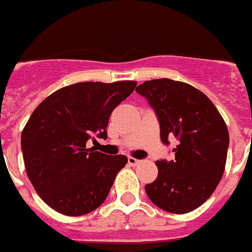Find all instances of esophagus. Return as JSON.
Here are the masks:
<instances>
[{
	"label": "esophagus",
	"mask_w": 252,
	"mask_h": 252,
	"mask_svg": "<svg viewBox=\"0 0 252 252\" xmlns=\"http://www.w3.org/2000/svg\"><path fill=\"white\" fill-rule=\"evenodd\" d=\"M128 163H129L130 166H137L141 163V161H140V159H136V158L133 157H129L128 158Z\"/></svg>",
	"instance_id": "1"
}]
</instances>
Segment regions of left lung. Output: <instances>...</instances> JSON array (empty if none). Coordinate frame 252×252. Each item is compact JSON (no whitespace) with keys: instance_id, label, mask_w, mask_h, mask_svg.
I'll list each match as a JSON object with an SVG mask.
<instances>
[{"instance_id":"left-lung-1","label":"left lung","mask_w":252,"mask_h":252,"mask_svg":"<svg viewBox=\"0 0 252 252\" xmlns=\"http://www.w3.org/2000/svg\"><path fill=\"white\" fill-rule=\"evenodd\" d=\"M136 91L148 99L159 120L161 140L175 137L172 161H157L158 176L146 184V195L163 211L183 215L207 201L226 165L229 132L207 95L168 78L145 81Z\"/></svg>"}]
</instances>
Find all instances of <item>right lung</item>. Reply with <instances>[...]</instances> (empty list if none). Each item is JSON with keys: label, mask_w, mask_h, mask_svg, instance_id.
<instances>
[{"label": "right lung", "mask_w": 252, "mask_h": 252, "mask_svg": "<svg viewBox=\"0 0 252 252\" xmlns=\"http://www.w3.org/2000/svg\"><path fill=\"white\" fill-rule=\"evenodd\" d=\"M136 85L78 82L56 90L33 110L22 130L23 161L35 191L52 209L84 216L106 200L128 158L86 149V142L107 138L112 111Z\"/></svg>", "instance_id": "add662e5"}]
</instances>
